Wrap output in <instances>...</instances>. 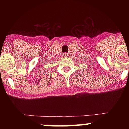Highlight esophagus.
<instances>
[{
  "label": "esophagus",
  "instance_id": "obj_1",
  "mask_svg": "<svg viewBox=\"0 0 129 129\" xmlns=\"http://www.w3.org/2000/svg\"><path fill=\"white\" fill-rule=\"evenodd\" d=\"M63 56L64 57H67L68 56V53H64L63 54Z\"/></svg>",
  "mask_w": 129,
  "mask_h": 129
}]
</instances>
